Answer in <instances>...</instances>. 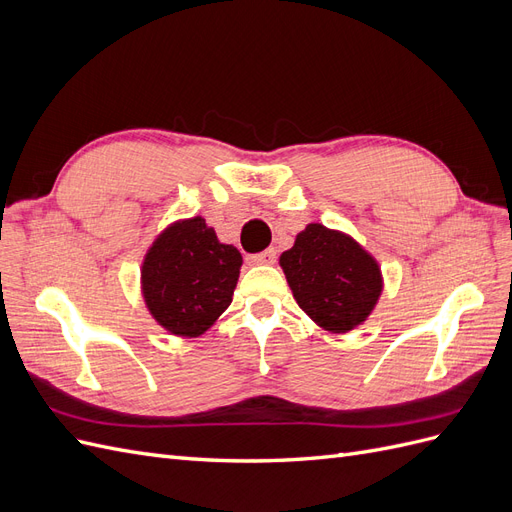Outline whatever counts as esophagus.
<instances>
[{"mask_svg": "<svg viewBox=\"0 0 512 512\" xmlns=\"http://www.w3.org/2000/svg\"><path fill=\"white\" fill-rule=\"evenodd\" d=\"M275 258H277V256H275V250H265V252L250 256V260L254 262V265H273Z\"/></svg>", "mask_w": 512, "mask_h": 512, "instance_id": "obj_1", "label": "esophagus"}]
</instances>
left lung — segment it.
<instances>
[{
	"label": "left lung",
	"mask_w": 512,
	"mask_h": 512,
	"mask_svg": "<svg viewBox=\"0 0 512 512\" xmlns=\"http://www.w3.org/2000/svg\"><path fill=\"white\" fill-rule=\"evenodd\" d=\"M280 267L303 312L337 335L361 327L384 290L378 260L348 232L316 222L299 232Z\"/></svg>",
	"instance_id": "obj_1"
}]
</instances>
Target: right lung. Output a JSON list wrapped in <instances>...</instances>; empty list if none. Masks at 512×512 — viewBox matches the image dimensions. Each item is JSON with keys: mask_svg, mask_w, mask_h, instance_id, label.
I'll return each mask as SVG.
<instances>
[{"mask_svg": "<svg viewBox=\"0 0 512 512\" xmlns=\"http://www.w3.org/2000/svg\"><path fill=\"white\" fill-rule=\"evenodd\" d=\"M243 258L205 218L177 220L153 239L141 265V294L151 318L177 337H200L235 294Z\"/></svg>", "mask_w": 512, "mask_h": 512, "instance_id": "right-lung-1", "label": "right lung"}]
</instances>
